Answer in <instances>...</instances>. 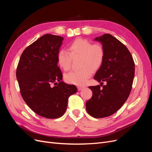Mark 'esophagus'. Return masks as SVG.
I'll list each match as a JSON object with an SVG mask.
<instances>
[{
	"label": "esophagus",
	"mask_w": 152,
	"mask_h": 152,
	"mask_svg": "<svg viewBox=\"0 0 152 152\" xmlns=\"http://www.w3.org/2000/svg\"><path fill=\"white\" fill-rule=\"evenodd\" d=\"M84 88V86H77V89H78V91H80L82 90V89Z\"/></svg>",
	"instance_id": "obj_1"
}]
</instances>
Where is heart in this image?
Segmentation results:
<instances>
[{
  "label": "heart",
  "mask_w": 152,
  "mask_h": 152,
  "mask_svg": "<svg viewBox=\"0 0 152 152\" xmlns=\"http://www.w3.org/2000/svg\"><path fill=\"white\" fill-rule=\"evenodd\" d=\"M68 50L61 49L58 51L57 61L64 71L71 68L72 59L80 56V70H73L65 75V79L68 83L75 85L85 84L94 70L102 66L104 58V50L99 43L92 44L84 39H77L68 45Z\"/></svg>",
  "instance_id": "heart-1"
}]
</instances>
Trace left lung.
<instances>
[{
	"mask_svg": "<svg viewBox=\"0 0 152 152\" xmlns=\"http://www.w3.org/2000/svg\"><path fill=\"white\" fill-rule=\"evenodd\" d=\"M104 50V61L94 79L100 85L90 86L92 98L86 103V110L94 118L112 115L126 102L132 89L134 77V62L129 50L109 34L96 37ZM105 81L107 84L103 86Z\"/></svg>",
	"mask_w": 152,
	"mask_h": 152,
	"instance_id": "1",
	"label": "left lung"
}]
</instances>
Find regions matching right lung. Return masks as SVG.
I'll return each instance as SVG.
<instances>
[{
    "mask_svg": "<svg viewBox=\"0 0 152 152\" xmlns=\"http://www.w3.org/2000/svg\"><path fill=\"white\" fill-rule=\"evenodd\" d=\"M63 40L52 34L40 37L23 50L16 69L23 99L35 113L47 118L63 115L69 97L77 91L75 86L61 81L57 56Z\"/></svg>",
    "mask_w": 152,
    "mask_h": 152,
    "instance_id": "obj_1",
    "label": "right lung"
}]
</instances>
